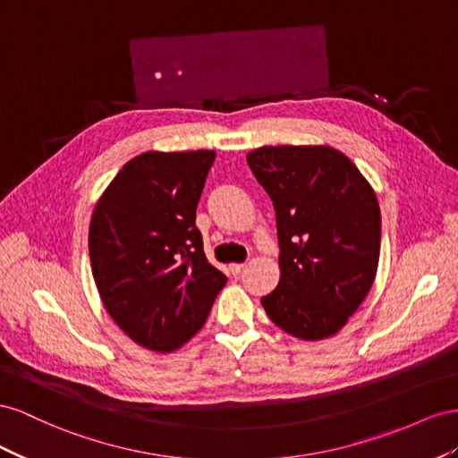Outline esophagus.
<instances>
[{"label":"esophagus","instance_id":"obj_1","mask_svg":"<svg viewBox=\"0 0 458 458\" xmlns=\"http://www.w3.org/2000/svg\"><path fill=\"white\" fill-rule=\"evenodd\" d=\"M243 263H232L228 268H230V274H233V276H238V274L243 270Z\"/></svg>","mask_w":458,"mask_h":458}]
</instances>
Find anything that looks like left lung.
<instances>
[{
  "instance_id": "1",
  "label": "left lung",
  "mask_w": 458,
  "mask_h": 458,
  "mask_svg": "<svg viewBox=\"0 0 458 458\" xmlns=\"http://www.w3.org/2000/svg\"><path fill=\"white\" fill-rule=\"evenodd\" d=\"M247 165L276 211L280 282L268 318L317 342L347 324L376 278L382 216L369 180L330 146H265Z\"/></svg>"
}]
</instances>
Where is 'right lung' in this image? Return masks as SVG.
<instances>
[{
    "label": "right lung",
    "mask_w": 458,
    "mask_h": 458,
    "mask_svg": "<svg viewBox=\"0 0 458 458\" xmlns=\"http://www.w3.org/2000/svg\"><path fill=\"white\" fill-rule=\"evenodd\" d=\"M216 153L148 151L128 161L96 203L89 263L103 305L141 347L171 352L201 330L226 276L195 226Z\"/></svg>",
    "instance_id": "1"
}]
</instances>
